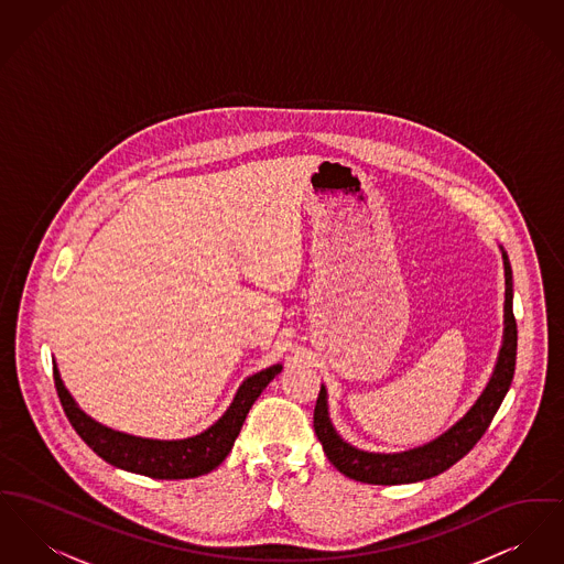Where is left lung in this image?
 Instances as JSON below:
<instances>
[{"mask_svg":"<svg viewBox=\"0 0 564 564\" xmlns=\"http://www.w3.org/2000/svg\"><path fill=\"white\" fill-rule=\"evenodd\" d=\"M505 260V336L498 354L497 368L484 394L470 406L463 420L452 426L445 434L434 438L424 447H415L402 454H368L362 449L345 443L332 429L326 404V390L322 386L313 426L315 434L324 445V452L343 475L356 481L375 484V486H397V484H413L422 479H431L434 475L447 470L449 466L464 458L475 443L488 431L490 422L497 415L498 406L507 394L513 372H516V351H518V324L513 317V281H511V264L507 253Z\"/></svg>","mask_w":564,"mask_h":564,"instance_id":"8db88e82","label":"left lung"}]
</instances>
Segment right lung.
<instances>
[{
	"label": "right lung",
	"instance_id": "add662e5",
	"mask_svg": "<svg viewBox=\"0 0 564 564\" xmlns=\"http://www.w3.org/2000/svg\"><path fill=\"white\" fill-rule=\"evenodd\" d=\"M281 365L270 366L262 372L249 377L236 392L230 409L208 431L181 441H153L132 434L110 431L85 415L74 398L67 394L57 366L53 368L57 397L66 411L72 429L78 436L112 466L123 470L147 475L153 479H189L217 468L232 449L234 441L242 429V422L251 404L262 394L265 386L281 372Z\"/></svg>",
	"mask_w": 564,
	"mask_h": 564
}]
</instances>
